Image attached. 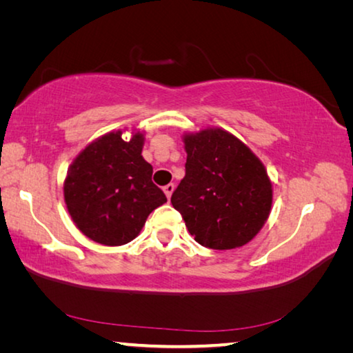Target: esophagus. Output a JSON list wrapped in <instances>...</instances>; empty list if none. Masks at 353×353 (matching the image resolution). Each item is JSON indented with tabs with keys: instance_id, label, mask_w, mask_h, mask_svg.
<instances>
[{
	"instance_id": "obj_1",
	"label": "esophagus",
	"mask_w": 353,
	"mask_h": 353,
	"mask_svg": "<svg viewBox=\"0 0 353 353\" xmlns=\"http://www.w3.org/2000/svg\"><path fill=\"white\" fill-rule=\"evenodd\" d=\"M174 188H176V185L174 183H168V185H165L163 187V191H165V194H166V198H171V194H172V191H174Z\"/></svg>"
}]
</instances>
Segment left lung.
I'll return each instance as SVG.
<instances>
[{
    "mask_svg": "<svg viewBox=\"0 0 353 353\" xmlns=\"http://www.w3.org/2000/svg\"><path fill=\"white\" fill-rule=\"evenodd\" d=\"M185 177L171 196L194 240L210 249L241 248L271 212L272 185L259 157L223 129L183 137Z\"/></svg>",
    "mask_w": 353,
    "mask_h": 353,
    "instance_id": "1",
    "label": "left lung"
}]
</instances>
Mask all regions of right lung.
Here are the masks:
<instances>
[{
  "label": "right lung",
  "instance_id": "obj_1",
  "mask_svg": "<svg viewBox=\"0 0 353 353\" xmlns=\"http://www.w3.org/2000/svg\"><path fill=\"white\" fill-rule=\"evenodd\" d=\"M145 137L124 141L110 132L90 143L71 163L65 204L83 235L104 246H121L140 234L149 213L166 202L141 155Z\"/></svg>",
  "mask_w": 353,
  "mask_h": 353
}]
</instances>
